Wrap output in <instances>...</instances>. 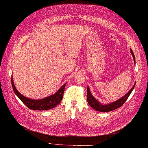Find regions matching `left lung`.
I'll use <instances>...</instances> for the list:
<instances>
[{
    "label": "left lung",
    "instance_id": "left-lung-1",
    "mask_svg": "<svg viewBox=\"0 0 148 148\" xmlns=\"http://www.w3.org/2000/svg\"><path fill=\"white\" fill-rule=\"evenodd\" d=\"M131 53L132 54V55L133 56L134 58V62L136 63V60H135V56L134 54L132 51V50H130ZM136 85V83H134V86H133L130 90L123 97H122L121 98H120L119 99L116 101L114 102L109 103L108 104H101L97 99H96L94 97L92 96V95L91 94V92L90 91L89 88L88 86V89H87V100H88V103H89V104L90 106V107H92L94 109H95V110L99 111V112H110L112 110H114L116 108H118L119 107H120L121 106H122L125 102L127 101V99H128V98L129 97V96L130 95L131 93L133 91V89L134 88V86Z\"/></svg>",
    "mask_w": 148,
    "mask_h": 148
}]
</instances>
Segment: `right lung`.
Masks as SVG:
<instances>
[{"mask_svg": "<svg viewBox=\"0 0 148 148\" xmlns=\"http://www.w3.org/2000/svg\"><path fill=\"white\" fill-rule=\"evenodd\" d=\"M11 84L15 95L29 108L35 110H46L54 108L60 103L63 98L66 83H65L55 94L40 99H30L21 95L15 87L12 76L11 77Z\"/></svg>", "mask_w": 148, "mask_h": 148, "instance_id": "right-lung-1", "label": "right lung"}]
</instances>
